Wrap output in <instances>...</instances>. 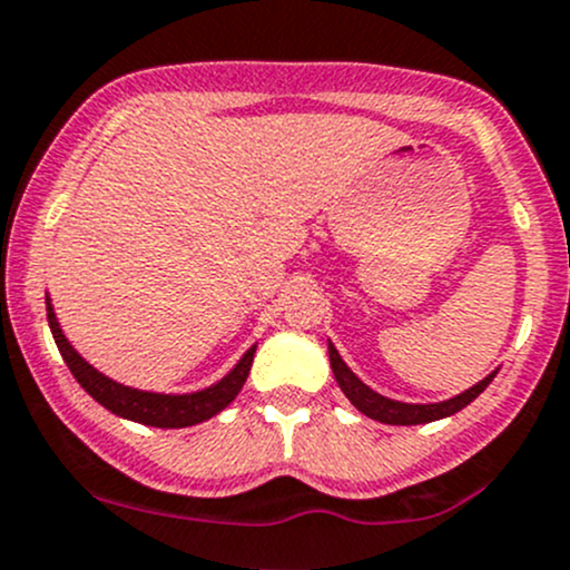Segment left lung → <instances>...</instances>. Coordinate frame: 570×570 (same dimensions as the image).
<instances>
[{"instance_id":"1","label":"left lung","mask_w":570,"mask_h":570,"mask_svg":"<svg viewBox=\"0 0 570 570\" xmlns=\"http://www.w3.org/2000/svg\"><path fill=\"white\" fill-rule=\"evenodd\" d=\"M327 353H331L333 375H336L338 386H342V392L347 394V400L353 402V405L358 407L364 416L377 419V422H383V424H428V422H435V419L452 416V413L463 411L469 402H474L476 396L485 392L488 383H491L493 375H497V372H493V375H488L485 381H480L476 386H471L469 392L452 396V400H446V402H435V405H407V402H394V400H389V396L375 394L370 386H364V383H361L358 377L347 370V364H344L342 355L336 353V347H333V344H327Z\"/></svg>"}]
</instances>
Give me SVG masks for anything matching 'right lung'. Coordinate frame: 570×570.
<instances>
[{"label":"right lung","instance_id":"obj_1","mask_svg":"<svg viewBox=\"0 0 570 570\" xmlns=\"http://www.w3.org/2000/svg\"><path fill=\"white\" fill-rule=\"evenodd\" d=\"M46 317H49L51 336H55L57 350H60L62 361L68 364L71 375L77 377L79 386L85 389L96 402L107 407V411L118 413V416L131 419V422L151 424V428H189V424H198L212 419L215 413H220L223 407L232 405L234 396L239 394V389L248 381V372L253 364V353L256 347H250L243 355L237 366L223 377L220 383H215L212 389L198 394H151V392H137V389L120 386V383L109 381V377L96 372L77 350L68 344V338L62 336L60 325H57L55 312H51V303H46Z\"/></svg>","mask_w":570,"mask_h":570}]
</instances>
